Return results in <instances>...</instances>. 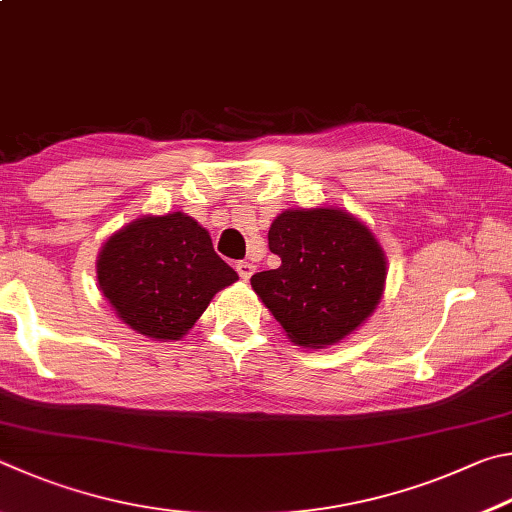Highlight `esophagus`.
Listing matches in <instances>:
<instances>
[{
	"label": "esophagus",
	"mask_w": 512,
	"mask_h": 512,
	"mask_svg": "<svg viewBox=\"0 0 512 512\" xmlns=\"http://www.w3.org/2000/svg\"><path fill=\"white\" fill-rule=\"evenodd\" d=\"M236 272H238V276L240 279H251V274L256 272V265L254 263H249V261H240V263H236Z\"/></svg>",
	"instance_id": "1"
}]
</instances>
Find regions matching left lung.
<instances>
[{
  "instance_id": "left-lung-1",
  "label": "left lung",
  "mask_w": 512,
  "mask_h": 512,
  "mask_svg": "<svg viewBox=\"0 0 512 512\" xmlns=\"http://www.w3.org/2000/svg\"><path fill=\"white\" fill-rule=\"evenodd\" d=\"M267 238L281 265L251 276V288L294 344H335L380 303L387 261L373 233L353 215L283 211Z\"/></svg>"
}]
</instances>
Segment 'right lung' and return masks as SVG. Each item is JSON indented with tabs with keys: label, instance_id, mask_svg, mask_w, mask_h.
I'll list each match as a JSON object with an SVG mask.
<instances>
[{
	"label": "right lung",
	"instance_id": "1",
	"mask_svg": "<svg viewBox=\"0 0 512 512\" xmlns=\"http://www.w3.org/2000/svg\"><path fill=\"white\" fill-rule=\"evenodd\" d=\"M233 281L238 274L215 254L209 231L179 211L134 220L98 256V285L116 315L159 342L193 328Z\"/></svg>",
	"mask_w": 512,
	"mask_h": 512
}]
</instances>
